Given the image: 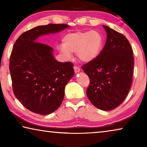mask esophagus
Listing matches in <instances>:
<instances>
[{
	"mask_svg": "<svg viewBox=\"0 0 147 147\" xmlns=\"http://www.w3.org/2000/svg\"><path fill=\"white\" fill-rule=\"evenodd\" d=\"M74 72H75V73H79L80 71V69L77 66H74Z\"/></svg>",
	"mask_w": 147,
	"mask_h": 147,
	"instance_id": "1",
	"label": "esophagus"
}]
</instances>
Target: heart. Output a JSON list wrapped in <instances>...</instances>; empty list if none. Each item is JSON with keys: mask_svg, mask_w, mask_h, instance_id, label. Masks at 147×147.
<instances>
[{"mask_svg": "<svg viewBox=\"0 0 147 147\" xmlns=\"http://www.w3.org/2000/svg\"><path fill=\"white\" fill-rule=\"evenodd\" d=\"M63 45L59 47L67 59H71L72 53H76L80 60L88 63L97 58L103 49L104 39L98 31H77L65 36Z\"/></svg>", "mask_w": 147, "mask_h": 147, "instance_id": "obj_1", "label": "heart"}]
</instances>
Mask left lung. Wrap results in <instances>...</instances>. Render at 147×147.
Segmentation results:
<instances>
[{
	"mask_svg": "<svg viewBox=\"0 0 147 147\" xmlns=\"http://www.w3.org/2000/svg\"><path fill=\"white\" fill-rule=\"evenodd\" d=\"M105 45L97 58L82 67L90 79L87 96L98 109L109 111L124 100L132 82L133 51L125 36L103 25Z\"/></svg>",
	"mask_w": 147,
	"mask_h": 147,
	"instance_id": "8db88e82",
	"label": "left lung"
}]
</instances>
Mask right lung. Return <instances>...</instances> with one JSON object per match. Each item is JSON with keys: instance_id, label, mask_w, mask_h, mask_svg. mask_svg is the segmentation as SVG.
Listing matches in <instances>:
<instances>
[{"instance_id": "obj_1", "label": "right lung", "mask_w": 147, "mask_h": 147, "mask_svg": "<svg viewBox=\"0 0 147 147\" xmlns=\"http://www.w3.org/2000/svg\"><path fill=\"white\" fill-rule=\"evenodd\" d=\"M69 28L65 24L38 26L24 32L15 43L9 59L15 96L26 109L49 115L59 106L65 88L74 74L71 62L54 58L53 49L37 41L38 38Z\"/></svg>"}]
</instances>
